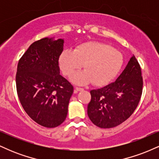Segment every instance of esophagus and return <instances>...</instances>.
I'll list each match as a JSON object with an SVG mask.
<instances>
[{
  "label": "esophagus",
  "instance_id": "esophagus-1",
  "mask_svg": "<svg viewBox=\"0 0 159 159\" xmlns=\"http://www.w3.org/2000/svg\"><path fill=\"white\" fill-rule=\"evenodd\" d=\"M84 90L83 88H81V87H75V93H77L78 91H82Z\"/></svg>",
  "mask_w": 159,
  "mask_h": 159
}]
</instances>
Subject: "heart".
Returning <instances> with one entry per match:
<instances>
[{"instance_id":"b5f03b06","label":"heart","mask_w":159,"mask_h":159,"mask_svg":"<svg viewBox=\"0 0 159 159\" xmlns=\"http://www.w3.org/2000/svg\"><path fill=\"white\" fill-rule=\"evenodd\" d=\"M121 53L111 45L99 42H87L78 45L75 50L66 49L60 56V67L63 75L71 76L84 66L86 70L72 76L75 84L84 85L91 82L105 85L116 77L121 69Z\"/></svg>"}]
</instances>
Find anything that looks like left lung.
<instances>
[{
    "label": "left lung",
    "instance_id": "1",
    "mask_svg": "<svg viewBox=\"0 0 159 159\" xmlns=\"http://www.w3.org/2000/svg\"><path fill=\"white\" fill-rule=\"evenodd\" d=\"M141 69L133 55L120 75L110 84L90 91L87 114L102 129L117 126L133 114L143 90Z\"/></svg>",
    "mask_w": 159,
    "mask_h": 159
}]
</instances>
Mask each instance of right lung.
I'll return each instance as SVG.
<instances>
[{
  "label": "right lung",
  "mask_w": 159,
  "mask_h": 159,
  "mask_svg": "<svg viewBox=\"0 0 159 159\" xmlns=\"http://www.w3.org/2000/svg\"><path fill=\"white\" fill-rule=\"evenodd\" d=\"M64 40L34 42L18 63L16 82L19 101L36 123L54 128L64 122L73 87L60 75L59 57Z\"/></svg>",
  "instance_id": "obj_1"
}]
</instances>
